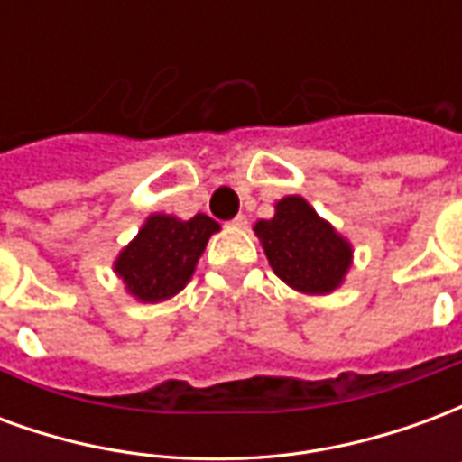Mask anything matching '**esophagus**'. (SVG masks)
<instances>
[{
    "instance_id": "obj_1",
    "label": "esophagus",
    "mask_w": 462,
    "mask_h": 462,
    "mask_svg": "<svg viewBox=\"0 0 462 462\" xmlns=\"http://www.w3.org/2000/svg\"><path fill=\"white\" fill-rule=\"evenodd\" d=\"M230 225L235 227V230H245V227H247V217H245V215H237Z\"/></svg>"
}]
</instances>
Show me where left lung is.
Here are the masks:
<instances>
[{
	"mask_svg": "<svg viewBox=\"0 0 462 462\" xmlns=\"http://www.w3.org/2000/svg\"><path fill=\"white\" fill-rule=\"evenodd\" d=\"M254 235L274 274L300 294H331L354 264L351 242L301 195L277 200L270 220L254 222Z\"/></svg>",
	"mask_w": 462,
	"mask_h": 462,
	"instance_id": "1",
	"label": "left lung"
}]
</instances>
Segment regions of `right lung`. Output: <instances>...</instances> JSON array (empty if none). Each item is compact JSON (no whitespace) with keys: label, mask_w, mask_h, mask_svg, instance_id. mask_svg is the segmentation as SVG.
<instances>
[{"label":"right lung","mask_w":462,"mask_h":462,"mask_svg":"<svg viewBox=\"0 0 462 462\" xmlns=\"http://www.w3.org/2000/svg\"><path fill=\"white\" fill-rule=\"evenodd\" d=\"M220 225L198 212L190 220L152 212L138 235L114 260L116 277L125 291L143 304L172 300L192 280L198 260Z\"/></svg>","instance_id":"obj_1"}]
</instances>
